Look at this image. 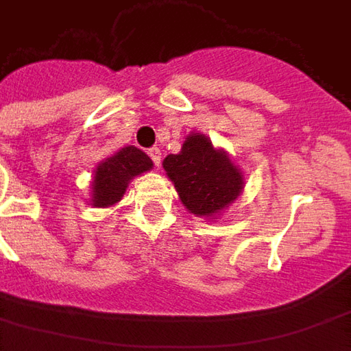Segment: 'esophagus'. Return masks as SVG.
Segmentation results:
<instances>
[{
    "mask_svg": "<svg viewBox=\"0 0 351 351\" xmlns=\"http://www.w3.org/2000/svg\"><path fill=\"white\" fill-rule=\"evenodd\" d=\"M148 156L152 158V161L156 163V165H160V163H161V150L158 148V146L150 148V150H148Z\"/></svg>",
    "mask_w": 351,
    "mask_h": 351,
    "instance_id": "obj_1",
    "label": "esophagus"
}]
</instances>
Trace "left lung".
I'll return each instance as SVG.
<instances>
[{
	"mask_svg": "<svg viewBox=\"0 0 351 351\" xmlns=\"http://www.w3.org/2000/svg\"><path fill=\"white\" fill-rule=\"evenodd\" d=\"M163 169L184 206L197 216L218 214L243 191V175L235 163L199 133L184 141L180 154H169Z\"/></svg>",
	"mask_w": 351,
	"mask_h": 351,
	"instance_id": "8db88e82",
	"label": "left lung"
}]
</instances>
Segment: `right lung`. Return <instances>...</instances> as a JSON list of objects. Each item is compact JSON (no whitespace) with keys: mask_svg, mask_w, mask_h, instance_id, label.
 I'll use <instances>...</instances> for the list:
<instances>
[{"mask_svg":"<svg viewBox=\"0 0 351 351\" xmlns=\"http://www.w3.org/2000/svg\"><path fill=\"white\" fill-rule=\"evenodd\" d=\"M152 160L137 146H125L101 161L93 176V206H110L125 193L128 182L133 176L152 169Z\"/></svg>","mask_w":351,"mask_h":351,"instance_id":"right-lung-1","label":"right lung"}]
</instances>
